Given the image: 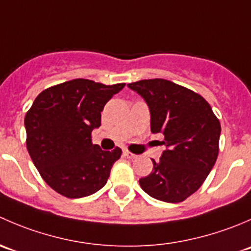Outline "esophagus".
I'll return each instance as SVG.
<instances>
[{
  "label": "esophagus",
  "mask_w": 251,
  "mask_h": 251,
  "mask_svg": "<svg viewBox=\"0 0 251 251\" xmlns=\"http://www.w3.org/2000/svg\"><path fill=\"white\" fill-rule=\"evenodd\" d=\"M124 155H125L127 159H135V158H137V155H136V154L131 153V151H128L127 149H124Z\"/></svg>",
  "instance_id": "obj_1"
}]
</instances>
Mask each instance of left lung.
<instances>
[{"label":"left lung","instance_id":"8db88e82","mask_svg":"<svg viewBox=\"0 0 251 251\" xmlns=\"http://www.w3.org/2000/svg\"><path fill=\"white\" fill-rule=\"evenodd\" d=\"M146 100L151 130L163 133L166 147L153 171L140 179L147 194L179 203L198 191L219 154L221 125L209 103L198 93L164 78L128 83Z\"/></svg>","mask_w":251,"mask_h":251}]
</instances>
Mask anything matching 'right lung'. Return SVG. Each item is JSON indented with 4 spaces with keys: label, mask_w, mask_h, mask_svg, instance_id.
Here are the masks:
<instances>
[{
    "label": "right lung",
    "mask_w": 251,
    "mask_h": 251,
    "mask_svg": "<svg viewBox=\"0 0 251 251\" xmlns=\"http://www.w3.org/2000/svg\"><path fill=\"white\" fill-rule=\"evenodd\" d=\"M125 83L104 85L75 78L42 91L25 115L26 148L45 182L67 198L100 191L109 178L121 149L102 151L91 132L100 126V111Z\"/></svg>",
    "instance_id": "obj_1"
}]
</instances>
